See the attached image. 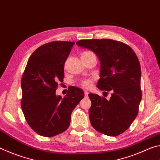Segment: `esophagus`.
I'll list each match as a JSON object with an SVG mask.
<instances>
[{"mask_svg":"<svg viewBox=\"0 0 160 160\" xmlns=\"http://www.w3.org/2000/svg\"><path fill=\"white\" fill-rule=\"evenodd\" d=\"M85 92V97H88V92L87 91V90H85V92Z\"/></svg>","mask_w":160,"mask_h":160,"instance_id":"1","label":"esophagus"}]
</instances>
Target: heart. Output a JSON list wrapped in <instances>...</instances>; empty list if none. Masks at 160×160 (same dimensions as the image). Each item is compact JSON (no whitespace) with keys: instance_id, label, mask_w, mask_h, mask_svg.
<instances>
[{"instance_id":"b5f03b06","label":"heart","mask_w":160,"mask_h":160,"mask_svg":"<svg viewBox=\"0 0 160 160\" xmlns=\"http://www.w3.org/2000/svg\"><path fill=\"white\" fill-rule=\"evenodd\" d=\"M91 53V52H90V51H85V52H83L82 53ZM81 85L85 88H90L92 86V80L90 79H85L82 80V82H81Z\"/></svg>"}]
</instances>
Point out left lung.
<instances>
[{
  "label": "left lung",
  "instance_id": "8db88e82",
  "mask_svg": "<svg viewBox=\"0 0 160 160\" xmlns=\"http://www.w3.org/2000/svg\"><path fill=\"white\" fill-rule=\"evenodd\" d=\"M76 44L97 56L100 78L97 87L112 92L108 100L98 94H88L92 102L89 110L92 126L109 136L120 135L133 122L142 99L138 58L128 45L112 39H84Z\"/></svg>",
  "mask_w": 160,
  "mask_h": 160
}]
</instances>
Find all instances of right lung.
I'll return each instance as SVG.
<instances>
[{"label":"right lung","mask_w":160,"mask_h":160,"mask_svg":"<svg viewBox=\"0 0 160 160\" xmlns=\"http://www.w3.org/2000/svg\"><path fill=\"white\" fill-rule=\"evenodd\" d=\"M74 42H53L32 54L21 80V107L29 126L40 135L53 137L68 128L71 113L85 94L72 86L63 98L56 95L64 64Z\"/></svg>","instance_id":"1"}]
</instances>
